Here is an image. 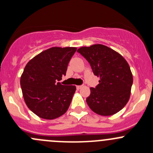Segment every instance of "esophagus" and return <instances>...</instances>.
Masks as SVG:
<instances>
[{
	"instance_id": "obj_1",
	"label": "esophagus",
	"mask_w": 153,
	"mask_h": 153,
	"mask_svg": "<svg viewBox=\"0 0 153 153\" xmlns=\"http://www.w3.org/2000/svg\"><path fill=\"white\" fill-rule=\"evenodd\" d=\"M83 87V86H81V85H79V86H76V88H77V89H81V88Z\"/></svg>"
}]
</instances>
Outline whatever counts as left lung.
Returning <instances> with one entry per match:
<instances>
[{"label": "left lung", "instance_id": "left-lung-1", "mask_svg": "<svg viewBox=\"0 0 153 153\" xmlns=\"http://www.w3.org/2000/svg\"><path fill=\"white\" fill-rule=\"evenodd\" d=\"M89 63L99 84L90 88L86 103L98 115L108 116L122 109L129 101L132 75L126 60L113 49L95 44L77 50Z\"/></svg>", "mask_w": 153, "mask_h": 153}]
</instances>
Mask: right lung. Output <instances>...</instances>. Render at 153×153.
Returning a JSON list of instances; mask_svg holds the SVG:
<instances>
[{"label": "right lung", "mask_w": 153, "mask_h": 153, "mask_svg": "<svg viewBox=\"0 0 153 153\" xmlns=\"http://www.w3.org/2000/svg\"><path fill=\"white\" fill-rule=\"evenodd\" d=\"M75 47H52L29 61L21 78L24 101L29 109L44 119L52 120L67 111L76 87L58 81L66 75Z\"/></svg>", "instance_id": "add662e5"}]
</instances>
